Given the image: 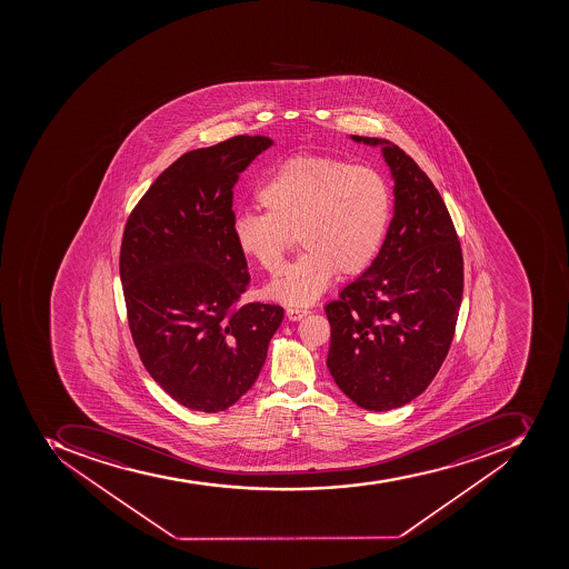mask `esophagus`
Instances as JSON below:
<instances>
[{
    "label": "esophagus",
    "mask_w": 569,
    "mask_h": 569,
    "mask_svg": "<svg viewBox=\"0 0 569 569\" xmlns=\"http://www.w3.org/2000/svg\"><path fill=\"white\" fill-rule=\"evenodd\" d=\"M308 309L302 308H287V318L290 322H299L302 318L308 317Z\"/></svg>",
    "instance_id": "1"
}]
</instances>
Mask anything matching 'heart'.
I'll return each instance as SVG.
<instances>
[{"label": "heart", "instance_id": "1", "mask_svg": "<svg viewBox=\"0 0 569 569\" xmlns=\"http://www.w3.org/2000/svg\"><path fill=\"white\" fill-rule=\"evenodd\" d=\"M256 199L264 216L243 213L231 226L238 252L273 273L296 234L306 251L267 290L284 305H311L338 272L341 278L367 272L390 226L386 179L373 169L326 154L282 161Z\"/></svg>", "mask_w": 569, "mask_h": 569}]
</instances>
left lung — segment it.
<instances>
[{"label":"left lung","mask_w":569,"mask_h":569,"mask_svg":"<svg viewBox=\"0 0 569 569\" xmlns=\"http://www.w3.org/2000/svg\"><path fill=\"white\" fill-rule=\"evenodd\" d=\"M381 148L395 187L393 219L367 272L326 306L327 368L359 408L390 411L427 390L447 358L462 299V252L429 176L390 140Z\"/></svg>","instance_id":"1"}]
</instances>
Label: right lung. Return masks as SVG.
<instances>
[{"instance_id": "1", "label": "right lung", "mask_w": 569, "mask_h": 569, "mask_svg": "<svg viewBox=\"0 0 569 569\" xmlns=\"http://www.w3.org/2000/svg\"><path fill=\"white\" fill-rule=\"evenodd\" d=\"M269 137L238 134L167 167L131 211L121 270L128 323L149 376L192 411L251 390L281 306L240 305L251 276L233 242V187Z\"/></svg>"}]
</instances>
